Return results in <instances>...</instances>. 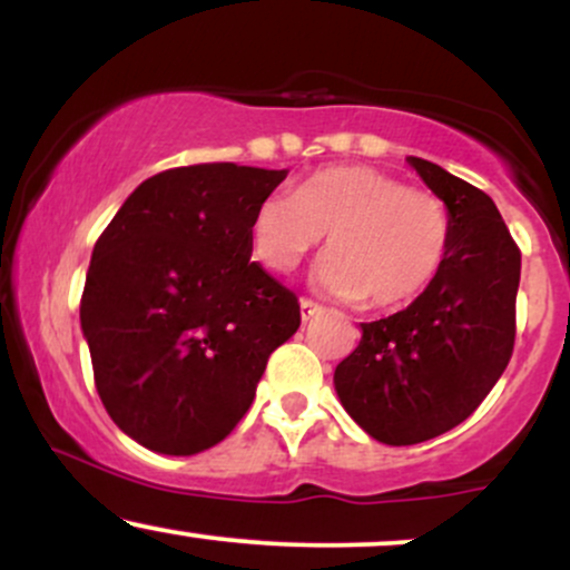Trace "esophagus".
<instances>
[{
    "instance_id": "34e87169",
    "label": "esophagus",
    "mask_w": 570,
    "mask_h": 570,
    "mask_svg": "<svg viewBox=\"0 0 570 570\" xmlns=\"http://www.w3.org/2000/svg\"><path fill=\"white\" fill-rule=\"evenodd\" d=\"M318 313H322V305L313 303V299L307 297L299 299V316H303V322H311V318L318 316Z\"/></svg>"
}]
</instances>
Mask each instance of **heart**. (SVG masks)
Masks as SVG:
<instances>
[{
    "label": "heart",
    "mask_w": 570,
    "mask_h": 570,
    "mask_svg": "<svg viewBox=\"0 0 570 570\" xmlns=\"http://www.w3.org/2000/svg\"><path fill=\"white\" fill-rule=\"evenodd\" d=\"M324 235L332 252L318 263V286L394 311L415 303L442 273L450 217L429 189L372 166H330L294 195H267L248 225L254 259L278 276L297 271Z\"/></svg>",
    "instance_id": "1"
}]
</instances>
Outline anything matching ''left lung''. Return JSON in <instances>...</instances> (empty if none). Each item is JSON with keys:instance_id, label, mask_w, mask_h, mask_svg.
<instances>
[{"instance_id": "left-lung-1", "label": "left lung", "mask_w": 570, "mask_h": 570, "mask_svg": "<svg viewBox=\"0 0 570 570\" xmlns=\"http://www.w3.org/2000/svg\"><path fill=\"white\" fill-rule=\"evenodd\" d=\"M450 214L442 273L415 303L362 324L335 370L343 407L372 440L417 444L466 421L514 351L520 248L482 189L407 158Z\"/></svg>"}]
</instances>
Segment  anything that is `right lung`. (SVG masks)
Wrapping results in <instances>:
<instances>
[{
  "instance_id": "add662e5",
  "label": "right lung",
  "mask_w": 570,
  "mask_h": 570,
  "mask_svg": "<svg viewBox=\"0 0 570 570\" xmlns=\"http://www.w3.org/2000/svg\"><path fill=\"white\" fill-rule=\"evenodd\" d=\"M286 171L200 163L141 181L98 235L80 299L96 391L163 455L214 448L299 326L297 294L252 259L254 208Z\"/></svg>"
}]
</instances>
